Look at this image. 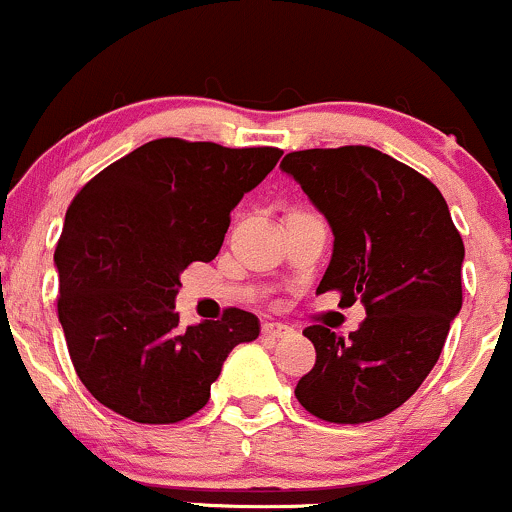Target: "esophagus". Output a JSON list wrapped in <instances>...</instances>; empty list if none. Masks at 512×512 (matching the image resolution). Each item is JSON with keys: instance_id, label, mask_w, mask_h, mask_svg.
<instances>
[{"instance_id": "esophagus-1", "label": "esophagus", "mask_w": 512, "mask_h": 512, "mask_svg": "<svg viewBox=\"0 0 512 512\" xmlns=\"http://www.w3.org/2000/svg\"><path fill=\"white\" fill-rule=\"evenodd\" d=\"M289 333H291V328H286V325H282V323H265V325H262V335H265V338L277 340V338H284V335H289Z\"/></svg>"}]
</instances>
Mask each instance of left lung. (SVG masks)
<instances>
[{
  "label": "left lung",
  "instance_id": "8db88e82",
  "mask_svg": "<svg viewBox=\"0 0 512 512\" xmlns=\"http://www.w3.org/2000/svg\"><path fill=\"white\" fill-rule=\"evenodd\" d=\"M282 170L328 218L335 243L318 291L362 296L350 338L303 330L316 364L296 384L308 413L340 425L379 420L408 401L440 359L462 308L464 243L440 189L367 145L296 150Z\"/></svg>",
  "mask_w": 512,
  "mask_h": 512
}]
</instances>
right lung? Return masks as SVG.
<instances>
[{
	"label": "right lung",
	"mask_w": 512,
	"mask_h": 512,
	"mask_svg": "<svg viewBox=\"0 0 512 512\" xmlns=\"http://www.w3.org/2000/svg\"><path fill=\"white\" fill-rule=\"evenodd\" d=\"M282 157L157 138L111 162L72 199L55 247L58 318L87 391L133 423L170 425L209 403L235 345L260 335L252 313L179 323V274L211 262L230 211Z\"/></svg>",
	"instance_id": "obj_1"
}]
</instances>
